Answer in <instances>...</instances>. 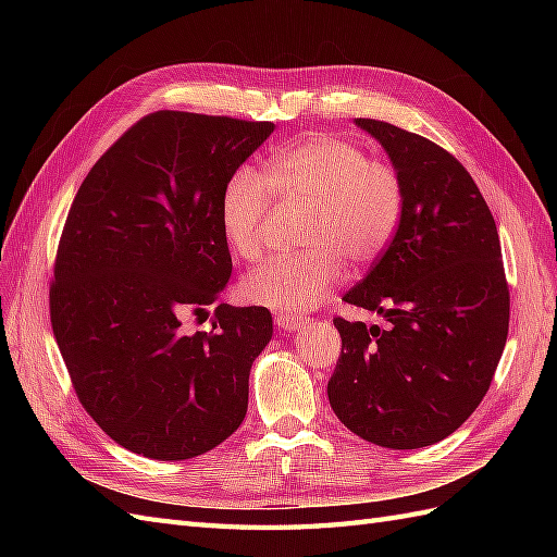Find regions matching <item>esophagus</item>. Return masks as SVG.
Listing matches in <instances>:
<instances>
[{
  "label": "esophagus",
  "mask_w": 557,
  "mask_h": 557,
  "mask_svg": "<svg viewBox=\"0 0 557 557\" xmlns=\"http://www.w3.org/2000/svg\"><path fill=\"white\" fill-rule=\"evenodd\" d=\"M307 323V318L290 315V313H276V325L285 332H297L301 325Z\"/></svg>",
  "instance_id": "esophagus-1"
}]
</instances>
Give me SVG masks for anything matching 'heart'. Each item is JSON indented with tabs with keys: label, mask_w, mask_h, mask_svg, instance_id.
<instances>
[{
	"label": "heart",
	"mask_w": 557,
	"mask_h": 557,
	"mask_svg": "<svg viewBox=\"0 0 557 557\" xmlns=\"http://www.w3.org/2000/svg\"><path fill=\"white\" fill-rule=\"evenodd\" d=\"M274 193L311 207L301 234L309 250L252 269L242 293L252 305L290 315L318 307L339 283L344 262L352 269L376 262L404 213L401 178L391 164L342 137L315 132L278 150L264 174L246 164L227 178L218 221L244 260L262 256V223Z\"/></svg>",
	"instance_id": "heart-1"
}]
</instances>
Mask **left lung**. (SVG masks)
Wrapping results in <instances>:
<instances>
[{"label": "left lung", "mask_w": 557, "mask_h": 557, "mask_svg": "<svg viewBox=\"0 0 557 557\" xmlns=\"http://www.w3.org/2000/svg\"><path fill=\"white\" fill-rule=\"evenodd\" d=\"M404 188L391 246L344 301L385 318H334L342 356L327 383L332 411L376 446L446 440L491 387L509 334V288L495 218L448 150L413 132L358 117Z\"/></svg>", "instance_id": "8db88e82"}]
</instances>
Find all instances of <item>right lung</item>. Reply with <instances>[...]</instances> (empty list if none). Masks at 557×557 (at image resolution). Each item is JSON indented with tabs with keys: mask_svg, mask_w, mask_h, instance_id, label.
<instances>
[{
	"mask_svg": "<svg viewBox=\"0 0 557 557\" xmlns=\"http://www.w3.org/2000/svg\"><path fill=\"white\" fill-rule=\"evenodd\" d=\"M274 123L185 111L132 125L81 183L58 246L50 323L74 391L115 444L188 460L223 444L248 409L264 307L218 305L232 274L218 221L227 178Z\"/></svg>",
	"mask_w": 557,
	"mask_h": 557,
	"instance_id": "right-lung-1",
	"label": "right lung"
}]
</instances>
